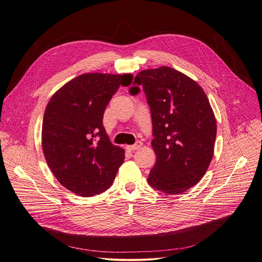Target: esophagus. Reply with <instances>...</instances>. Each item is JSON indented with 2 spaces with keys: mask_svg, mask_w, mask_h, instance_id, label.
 <instances>
[{
  "mask_svg": "<svg viewBox=\"0 0 262 262\" xmlns=\"http://www.w3.org/2000/svg\"><path fill=\"white\" fill-rule=\"evenodd\" d=\"M141 146H142V142L137 141L136 143H135V145H133V146H127V147H126V149L129 150V151H135V150H137V149L141 148Z\"/></svg>",
  "mask_w": 262,
  "mask_h": 262,
  "instance_id": "esophagus-1",
  "label": "esophagus"
}]
</instances>
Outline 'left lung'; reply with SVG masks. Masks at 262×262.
<instances>
[{"label":"left lung","mask_w":262,"mask_h":262,"mask_svg":"<svg viewBox=\"0 0 262 262\" xmlns=\"http://www.w3.org/2000/svg\"><path fill=\"white\" fill-rule=\"evenodd\" d=\"M129 92L141 85L152 119L157 161L148 183L165 193H181L204 177L213 158L216 121L198 83L172 67L141 71Z\"/></svg>","instance_id":"left-lung-1"}]
</instances>
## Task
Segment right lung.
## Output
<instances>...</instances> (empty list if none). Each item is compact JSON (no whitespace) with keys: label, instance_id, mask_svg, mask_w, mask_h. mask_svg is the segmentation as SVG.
Segmentation results:
<instances>
[{"label":"right lung","instance_id":"1","mask_svg":"<svg viewBox=\"0 0 262 262\" xmlns=\"http://www.w3.org/2000/svg\"><path fill=\"white\" fill-rule=\"evenodd\" d=\"M132 74L87 73L58 89L47 104L41 145L50 170L62 186L81 197L113 184L125 150L112 145L102 120L105 107Z\"/></svg>","mask_w":262,"mask_h":262}]
</instances>
